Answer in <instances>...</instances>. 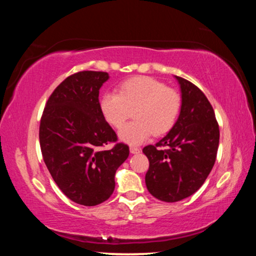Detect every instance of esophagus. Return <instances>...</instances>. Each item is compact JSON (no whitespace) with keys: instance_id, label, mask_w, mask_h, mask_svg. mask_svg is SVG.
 Here are the masks:
<instances>
[{"instance_id":"1","label":"esophagus","mask_w":256,"mask_h":256,"mask_svg":"<svg viewBox=\"0 0 256 256\" xmlns=\"http://www.w3.org/2000/svg\"><path fill=\"white\" fill-rule=\"evenodd\" d=\"M130 151H131V154H140V151H141V149H138V148H136V146H131V148H130Z\"/></svg>"}]
</instances>
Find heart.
Masks as SVG:
<instances>
[{
  "mask_svg": "<svg viewBox=\"0 0 256 256\" xmlns=\"http://www.w3.org/2000/svg\"><path fill=\"white\" fill-rule=\"evenodd\" d=\"M182 106L180 94L150 76H134L118 86V94L106 92L99 107L112 128H120L133 110L134 120L120 130V138L128 144H140L146 138L162 136L174 126Z\"/></svg>",
  "mask_w": 256,
  "mask_h": 256,
  "instance_id": "b5f03b06",
  "label": "heart"
}]
</instances>
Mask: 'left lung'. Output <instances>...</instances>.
Returning a JSON list of instances; mask_svg holds the SVG:
<instances>
[{
  "label": "left lung",
  "instance_id": "left-lung-1",
  "mask_svg": "<svg viewBox=\"0 0 256 256\" xmlns=\"http://www.w3.org/2000/svg\"><path fill=\"white\" fill-rule=\"evenodd\" d=\"M180 86L178 118L166 136L146 146V185L151 196L177 202L196 192L214 167L219 146V125L206 94L192 82L175 76ZM159 146H167L162 150Z\"/></svg>",
  "mask_w": 256,
  "mask_h": 256
}]
</instances>
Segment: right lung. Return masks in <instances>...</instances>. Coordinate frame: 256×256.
Here are the masks:
<instances>
[{"mask_svg": "<svg viewBox=\"0 0 256 256\" xmlns=\"http://www.w3.org/2000/svg\"><path fill=\"white\" fill-rule=\"evenodd\" d=\"M107 72L81 71L68 76L50 94L42 112L40 142L42 158L60 190L81 206L100 204L114 192L115 172L128 159V146L99 107V89ZM115 143L112 150L104 149Z\"/></svg>", "mask_w": 256, "mask_h": 256, "instance_id": "1", "label": "right lung"}]
</instances>
